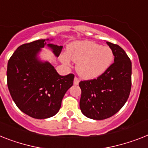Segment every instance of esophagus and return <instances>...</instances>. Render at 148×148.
I'll return each instance as SVG.
<instances>
[{
    "label": "esophagus",
    "instance_id": "esophagus-1",
    "mask_svg": "<svg viewBox=\"0 0 148 148\" xmlns=\"http://www.w3.org/2000/svg\"><path fill=\"white\" fill-rule=\"evenodd\" d=\"M73 83H74V85H79V79L77 78V77H75L74 78V81H73Z\"/></svg>",
    "mask_w": 148,
    "mask_h": 148
}]
</instances>
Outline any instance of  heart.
<instances>
[{
	"mask_svg": "<svg viewBox=\"0 0 148 148\" xmlns=\"http://www.w3.org/2000/svg\"><path fill=\"white\" fill-rule=\"evenodd\" d=\"M69 59L76 63V72L82 78L92 79L109 69L113 63L114 54L108 46H101L85 40L73 42L67 48V54L64 53L60 57L66 65L69 64Z\"/></svg>",
	"mask_w": 148,
	"mask_h": 148,
	"instance_id": "b5f03b06",
	"label": "heart"
}]
</instances>
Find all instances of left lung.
<instances>
[{
  "label": "left lung",
  "mask_w": 148,
  "mask_h": 148,
  "mask_svg": "<svg viewBox=\"0 0 148 148\" xmlns=\"http://www.w3.org/2000/svg\"><path fill=\"white\" fill-rule=\"evenodd\" d=\"M114 63L97 79L81 81L79 106L88 118L101 120L111 117L124 106L132 86V62L119 45L107 41Z\"/></svg>",
  "instance_id": "1"
}]
</instances>
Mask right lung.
Returning a JSON list of instances; mask_svg holds the SVG:
<instances>
[{
  "mask_svg": "<svg viewBox=\"0 0 148 148\" xmlns=\"http://www.w3.org/2000/svg\"><path fill=\"white\" fill-rule=\"evenodd\" d=\"M52 39H40L19 46L7 63V86L11 97L22 112L35 119H47L57 114L74 75H60L47 61L39 59L45 45L56 57L63 46L47 44Z\"/></svg>",
  "mask_w": 148,
  "mask_h": 148,
  "instance_id": "add662e5",
  "label": "right lung"
}]
</instances>
